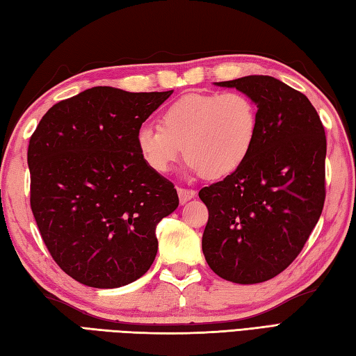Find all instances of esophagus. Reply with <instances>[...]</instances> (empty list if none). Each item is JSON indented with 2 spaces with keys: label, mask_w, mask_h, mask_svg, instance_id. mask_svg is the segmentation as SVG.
I'll return each instance as SVG.
<instances>
[{
  "label": "esophagus",
  "mask_w": 356,
  "mask_h": 356,
  "mask_svg": "<svg viewBox=\"0 0 356 356\" xmlns=\"http://www.w3.org/2000/svg\"><path fill=\"white\" fill-rule=\"evenodd\" d=\"M177 194H179V199H180V203H186L188 200H191L194 195H195V191L194 190H186V188H177Z\"/></svg>",
  "instance_id": "34e87169"
}]
</instances>
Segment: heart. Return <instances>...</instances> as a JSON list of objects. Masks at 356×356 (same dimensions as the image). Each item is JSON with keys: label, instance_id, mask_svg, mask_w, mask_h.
I'll return each mask as SVG.
<instances>
[{"label": "heart", "instance_id": "1", "mask_svg": "<svg viewBox=\"0 0 356 356\" xmlns=\"http://www.w3.org/2000/svg\"><path fill=\"white\" fill-rule=\"evenodd\" d=\"M259 122V108L245 93H191L162 111L161 127L142 125L136 147L156 172H168L184 147L188 168L209 180L223 179L251 154Z\"/></svg>", "mask_w": 356, "mask_h": 356}]
</instances>
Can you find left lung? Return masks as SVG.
<instances>
[{"instance_id":"8db88e82","label":"left lung","mask_w":356,"mask_h":356,"mask_svg":"<svg viewBox=\"0 0 356 356\" xmlns=\"http://www.w3.org/2000/svg\"><path fill=\"white\" fill-rule=\"evenodd\" d=\"M214 84L251 97L260 122L243 165L199 191L209 211L203 255L228 282L263 283L297 259L321 216L324 127L303 93L272 76L251 74Z\"/></svg>"}]
</instances>
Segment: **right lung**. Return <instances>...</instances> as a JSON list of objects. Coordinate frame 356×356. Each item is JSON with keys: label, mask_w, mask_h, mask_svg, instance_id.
<instances>
[{"label": "right lung", "mask_w": 356, "mask_h": 356, "mask_svg": "<svg viewBox=\"0 0 356 356\" xmlns=\"http://www.w3.org/2000/svg\"><path fill=\"white\" fill-rule=\"evenodd\" d=\"M171 95L88 88L53 105L30 138L36 225L53 260L82 284H130L156 259V226L179 197L139 154L136 131Z\"/></svg>", "instance_id": "obj_1"}]
</instances>
